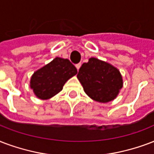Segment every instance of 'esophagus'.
I'll use <instances>...</instances> for the list:
<instances>
[{
	"label": "esophagus",
	"instance_id": "34e87169",
	"mask_svg": "<svg viewBox=\"0 0 154 154\" xmlns=\"http://www.w3.org/2000/svg\"><path fill=\"white\" fill-rule=\"evenodd\" d=\"M81 66H82V64H81V63L76 64V68H77V70H79V69H80V68H81Z\"/></svg>",
	"mask_w": 154,
	"mask_h": 154
}]
</instances>
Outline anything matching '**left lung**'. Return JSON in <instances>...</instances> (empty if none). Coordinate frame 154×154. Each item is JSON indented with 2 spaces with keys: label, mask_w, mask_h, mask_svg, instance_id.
<instances>
[{
  "label": "left lung",
  "mask_w": 154,
  "mask_h": 154,
  "mask_svg": "<svg viewBox=\"0 0 154 154\" xmlns=\"http://www.w3.org/2000/svg\"><path fill=\"white\" fill-rule=\"evenodd\" d=\"M77 77L85 94L99 103L114 100L123 87V78L119 70L94 57L82 64Z\"/></svg>",
  "instance_id": "left-lung-1"
}]
</instances>
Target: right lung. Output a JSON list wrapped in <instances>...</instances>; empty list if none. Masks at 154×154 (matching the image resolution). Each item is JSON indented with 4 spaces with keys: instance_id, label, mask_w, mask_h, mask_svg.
Wrapping results in <instances>:
<instances>
[{
    "instance_id": "add662e5",
    "label": "right lung",
    "mask_w": 154,
    "mask_h": 154,
    "mask_svg": "<svg viewBox=\"0 0 154 154\" xmlns=\"http://www.w3.org/2000/svg\"><path fill=\"white\" fill-rule=\"evenodd\" d=\"M77 73L68 59L56 57L52 61L34 72L30 85L37 98L46 100L61 91L65 82Z\"/></svg>"
}]
</instances>
